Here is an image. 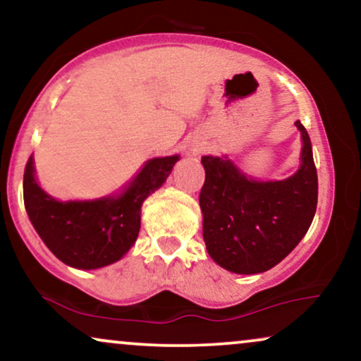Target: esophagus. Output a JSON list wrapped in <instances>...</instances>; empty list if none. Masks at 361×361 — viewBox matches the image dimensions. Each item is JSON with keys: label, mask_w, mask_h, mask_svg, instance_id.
<instances>
[{"label": "esophagus", "mask_w": 361, "mask_h": 361, "mask_svg": "<svg viewBox=\"0 0 361 361\" xmlns=\"http://www.w3.org/2000/svg\"><path fill=\"white\" fill-rule=\"evenodd\" d=\"M199 154V149H192V156H197Z\"/></svg>", "instance_id": "esophagus-1"}]
</instances>
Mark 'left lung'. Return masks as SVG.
Masks as SVG:
<instances>
[{
  "mask_svg": "<svg viewBox=\"0 0 361 361\" xmlns=\"http://www.w3.org/2000/svg\"><path fill=\"white\" fill-rule=\"evenodd\" d=\"M299 169L283 180H261L228 154L202 156V233L210 258L235 274L264 273L307 233L317 209V169L302 126Z\"/></svg>",
  "mask_w": 361,
  "mask_h": 361,
  "instance_id": "obj_1",
  "label": "left lung"
}]
</instances>
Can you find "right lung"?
I'll use <instances>...</instances> for the list:
<instances>
[{
	"label": "right lung",
	"instance_id": "right-lung-1",
	"mask_svg": "<svg viewBox=\"0 0 361 361\" xmlns=\"http://www.w3.org/2000/svg\"><path fill=\"white\" fill-rule=\"evenodd\" d=\"M179 154L147 159L118 192L90 200H59L39 185L34 157L24 171V205L29 220L52 255L75 269L116 263L137 238L141 207L164 184Z\"/></svg>",
	"mask_w": 361,
	"mask_h": 361
}]
</instances>
